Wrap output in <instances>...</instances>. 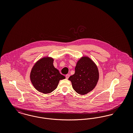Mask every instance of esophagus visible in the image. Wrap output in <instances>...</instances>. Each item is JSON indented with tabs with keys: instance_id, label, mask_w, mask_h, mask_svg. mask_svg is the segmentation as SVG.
I'll list each match as a JSON object with an SVG mask.
<instances>
[{
	"instance_id": "esophagus-1",
	"label": "esophagus",
	"mask_w": 133,
	"mask_h": 133,
	"mask_svg": "<svg viewBox=\"0 0 133 133\" xmlns=\"http://www.w3.org/2000/svg\"><path fill=\"white\" fill-rule=\"evenodd\" d=\"M70 77L69 74H67V75H66V79H68L69 78V77Z\"/></svg>"
}]
</instances>
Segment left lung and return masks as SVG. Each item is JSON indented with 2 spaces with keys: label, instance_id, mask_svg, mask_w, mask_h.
Listing matches in <instances>:
<instances>
[{
  "label": "left lung",
  "instance_id": "left-lung-1",
  "mask_svg": "<svg viewBox=\"0 0 133 133\" xmlns=\"http://www.w3.org/2000/svg\"><path fill=\"white\" fill-rule=\"evenodd\" d=\"M77 93L85 95L94 88L99 79L98 68L89 58L82 57L77 62L75 72L69 79Z\"/></svg>",
  "mask_w": 133,
  "mask_h": 133
}]
</instances>
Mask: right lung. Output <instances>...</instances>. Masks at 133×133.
Listing matches in <instances>:
<instances>
[{
  "instance_id": "1",
  "label": "right lung",
  "mask_w": 133,
  "mask_h": 133,
  "mask_svg": "<svg viewBox=\"0 0 133 133\" xmlns=\"http://www.w3.org/2000/svg\"><path fill=\"white\" fill-rule=\"evenodd\" d=\"M53 63V59L43 58L35 64L30 73V80L33 86L44 94L53 91L57 88L59 81L65 78Z\"/></svg>"
}]
</instances>
